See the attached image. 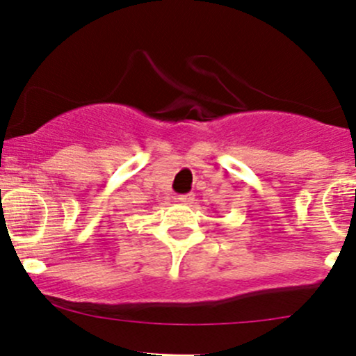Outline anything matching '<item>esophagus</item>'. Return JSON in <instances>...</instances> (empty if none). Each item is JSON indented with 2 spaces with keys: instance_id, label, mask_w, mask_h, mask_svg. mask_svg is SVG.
Wrapping results in <instances>:
<instances>
[{
  "instance_id": "obj_1",
  "label": "esophagus",
  "mask_w": 356,
  "mask_h": 356,
  "mask_svg": "<svg viewBox=\"0 0 356 356\" xmlns=\"http://www.w3.org/2000/svg\"><path fill=\"white\" fill-rule=\"evenodd\" d=\"M177 200L181 201V203H186V204H188V203H191V201L194 200V194H191V193H189V194H179Z\"/></svg>"
}]
</instances>
